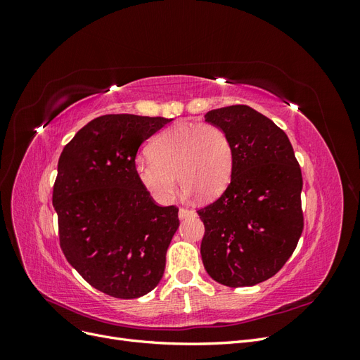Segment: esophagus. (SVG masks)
<instances>
[{
	"instance_id": "esophagus-1",
	"label": "esophagus",
	"mask_w": 360,
	"mask_h": 360,
	"mask_svg": "<svg viewBox=\"0 0 360 360\" xmlns=\"http://www.w3.org/2000/svg\"><path fill=\"white\" fill-rule=\"evenodd\" d=\"M189 216H195V212L189 210V209H180L179 210V217H180V219H184V217H189Z\"/></svg>"
}]
</instances>
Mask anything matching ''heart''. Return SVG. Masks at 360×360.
I'll use <instances>...</instances> for the list:
<instances>
[{
  "instance_id": "heart-1",
  "label": "heart",
  "mask_w": 360,
  "mask_h": 360,
  "mask_svg": "<svg viewBox=\"0 0 360 360\" xmlns=\"http://www.w3.org/2000/svg\"><path fill=\"white\" fill-rule=\"evenodd\" d=\"M148 155L135 160V176L159 202L172 200L176 174L188 195L212 200L230 183L234 167L230 136L212 123L174 124L151 141Z\"/></svg>"
}]
</instances>
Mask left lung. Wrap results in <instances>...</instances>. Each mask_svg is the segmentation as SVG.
Masks as SVG:
<instances>
[{"mask_svg": "<svg viewBox=\"0 0 360 360\" xmlns=\"http://www.w3.org/2000/svg\"><path fill=\"white\" fill-rule=\"evenodd\" d=\"M231 139V181L198 210L204 222L202 264L226 287L259 284L282 269L303 231L302 171L288 136L246 105L205 114Z\"/></svg>", "mask_w": 360, "mask_h": 360, "instance_id": "obj_1", "label": "left lung"}]
</instances>
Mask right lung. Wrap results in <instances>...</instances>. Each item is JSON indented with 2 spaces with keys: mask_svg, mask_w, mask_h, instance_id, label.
I'll list each match as a JSON object with an SVG mask.
<instances>
[{
  "mask_svg": "<svg viewBox=\"0 0 360 360\" xmlns=\"http://www.w3.org/2000/svg\"><path fill=\"white\" fill-rule=\"evenodd\" d=\"M169 122L134 114L97 117L60 156L52 204L61 250L108 296L141 297L163 276L179 209L158 205L141 186L135 158L139 146Z\"/></svg>",
  "mask_w": 360,
  "mask_h": 360,
  "instance_id": "obj_1",
  "label": "right lung"
}]
</instances>
